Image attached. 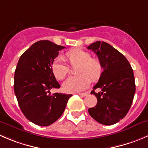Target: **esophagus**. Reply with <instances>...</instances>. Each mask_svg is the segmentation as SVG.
<instances>
[{"label": "esophagus", "mask_w": 148, "mask_h": 148, "mask_svg": "<svg viewBox=\"0 0 148 148\" xmlns=\"http://www.w3.org/2000/svg\"><path fill=\"white\" fill-rule=\"evenodd\" d=\"M87 95H88V93H87V92H84V93H79V95L82 96V97H85V96H87Z\"/></svg>", "instance_id": "1"}]
</instances>
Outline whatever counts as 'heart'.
Wrapping results in <instances>:
<instances>
[{"label": "heart", "instance_id": "1", "mask_svg": "<svg viewBox=\"0 0 148 148\" xmlns=\"http://www.w3.org/2000/svg\"><path fill=\"white\" fill-rule=\"evenodd\" d=\"M66 58L71 66L78 65L77 75L69 77L63 84L64 91L67 92H78L84 90L90 84V79L96 80L102 74V65L97 58H92L87 51L74 49L66 53ZM52 71L56 78L62 80L69 71V66L66 64L64 58L58 56L52 64Z\"/></svg>", "mask_w": 148, "mask_h": 148}]
</instances>
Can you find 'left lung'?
Wrapping results in <instances>:
<instances>
[{"mask_svg": "<svg viewBox=\"0 0 148 148\" xmlns=\"http://www.w3.org/2000/svg\"><path fill=\"white\" fill-rule=\"evenodd\" d=\"M98 57L103 71L91 94L97 97L90 115L104 125H112L125 117L132 103L135 82L132 68L123 54L106 42L97 41L87 47ZM100 88L97 93L94 89Z\"/></svg>", "mask_w": 148, "mask_h": 148, "instance_id": "left-lung-1", "label": "left lung"}]
</instances>
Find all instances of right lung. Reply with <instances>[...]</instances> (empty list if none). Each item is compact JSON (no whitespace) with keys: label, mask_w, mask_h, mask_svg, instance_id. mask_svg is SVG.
<instances>
[{"label":"right lung","mask_w":148,"mask_h":148,"mask_svg":"<svg viewBox=\"0 0 148 148\" xmlns=\"http://www.w3.org/2000/svg\"><path fill=\"white\" fill-rule=\"evenodd\" d=\"M65 47L48 40L33 44L20 57L14 74V92L26 118L37 125L49 126L64 113L72 95L54 93L60 88L52 71V64Z\"/></svg>","instance_id":"obj_1"}]
</instances>
